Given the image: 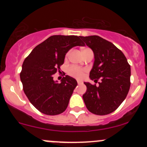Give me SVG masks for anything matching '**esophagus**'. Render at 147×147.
Here are the masks:
<instances>
[{
    "instance_id": "esophagus-1",
    "label": "esophagus",
    "mask_w": 147,
    "mask_h": 147,
    "mask_svg": "<svg viewBox=\"0 0 147 147\" xmlns=\"http://www.w3.org/2000/svg\"><path fill=\"white\" fill-rule=\"evenodd\" d=\"M77 81H78V84H82V81H81V80H77Z\"/></svg>"
}]
</instances>
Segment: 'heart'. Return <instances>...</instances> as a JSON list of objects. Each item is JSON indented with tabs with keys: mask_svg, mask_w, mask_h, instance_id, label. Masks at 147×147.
Returning <instances> with one entry per match:
<instances>
[{
	"mask_svg": "<svg viewBox=\"0 0 147 147\" xmlns=\"http://www.w3.org/2000/svg\"><path fill=\"white\" fill-rule=\"evenodd\" d=\"M87 49V48H86ZM68 55V53L67 54V56ZM84 69L79 67L75 66V65H72L70 66L68 69V73L69 74L72 76L75 77L77 78H82L83 75H84Z\"/></svg>",
	"mask_w": 147,
	"mask_h": 147,
	"instance_id": "1",
	"label": "heart"
}]
</instances>
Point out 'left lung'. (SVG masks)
<instances>
[{"mask_svg": "<svg viewBox=\"0 0 147 147\" xmlns=\"http://www.w3.org/2000/svg\"><path fill=\"white\" fill-rule=\"evenodd\" d=\"M80 38L92 50L94 62L90 78L99 84L84 82L83 94L86 107L97 115H106L116 110L125 100L130 87L131 68L122 52L113 43L97 35Z\"/></svg>", "mask_w": 147, "mask_h": 147, "instance_id": "left-lung-1", "label": "left lung"}]
</instances>
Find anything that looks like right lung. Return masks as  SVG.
<instances>
[{
	"label": "right lung",
	"mask_w": 147,
	"mask_h": 147,
	"mask_svg": "<svg viewBox=\"0 0 147 147\" xmlns=\"http://www.w3.org/2000/svg\"><path fill=\"white\" fill-rule=\"evenodd\" d=\"M80 37L53 35L37 45L25 59L20 74L23 91L30 103L47 115H57L67 109L78 82L65 75L61 82L53 75L60 71L66 53L75 46H83Z\"/></svg>",
	"instance_id": "1"
}]
</instances>
